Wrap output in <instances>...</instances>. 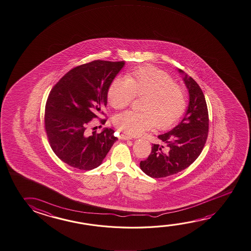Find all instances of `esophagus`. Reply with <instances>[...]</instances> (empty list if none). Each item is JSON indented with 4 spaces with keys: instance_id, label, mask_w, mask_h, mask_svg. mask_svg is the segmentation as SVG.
<instances>
[{
    "instance_id": "1",
    "label": "esophagus",
    "mask_w": 251,
    "mask_h": 251,
    "mask_svg": "<svg viewBox=\"0 0 251 251\" xmlns=\"http://www.w3.org/2000/svg\"><path fill=\"white\" fill-rule=\"evenodd\" d=\"M120 138H121V139L124 140H131L132 136H127V135H124V134H122V135L120 136Z\"/></svg>"
}]
</instances>
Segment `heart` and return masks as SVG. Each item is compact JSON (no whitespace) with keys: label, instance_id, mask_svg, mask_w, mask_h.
<instances>
[{"label":"heart","instance_id":"obj_1","mask_svg":"<svg viewBox=\"0 0 251 251\" xmlns=\"http://www.w3.org/2000/svg\"><path fill=\"white\" fill-rule=\"evenodd\" d=\"M145 97L142 111L117 115L115 124L130 136H138L154 127L166 128L179 119L185 109V95L180 86L164 71L144 67L126 77H117L107 91V100L115 109L127 107L135 97Z\"/></svg>","mask_w":251,"mask_h":251}]
</instances>
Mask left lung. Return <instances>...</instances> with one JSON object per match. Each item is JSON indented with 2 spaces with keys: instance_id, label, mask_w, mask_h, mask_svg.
<instances>
[{
  "instance_id": "1",
  "label": "left lung",
  "mask_w": 251,
  "mask_h": 251,
  "mask_svg": "<svg viewBox=\"0 0 251 251\" xmlns=\"http://www.w3.org/2000/svg\"><path fill=\"white\" fill-rule=\"evenodd\" d=\"M188 90L189 103L185 115L177 126L157 136L167 146L153 144L146 160L140 168L155 178L176 174L197 159L204 148L208 134V111L201 88L192 77L178 69Z\"/></svg>"
}]
</instances>
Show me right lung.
<instances>
[{
    "instance_id": "right-lung-1",
    "label": "right lung",
    "mask_w": 251,
    "mask_h": 251,
    "mask_svg": "<svg viewBox=\"0 0 251 251\" xmlns=\"http://www.w3.org/2000/svg\"><path fill=\"white\" fill-rule=\"evenodd\" d=\"M124 65V61L103 60L84 64L69 71L50 91L45 115L46 134L54 153L72 167L97 168L118 140L112 128L91 135L86 130L91 120L103 114L108 87Z\"/></svg>"
}]
</instances>
